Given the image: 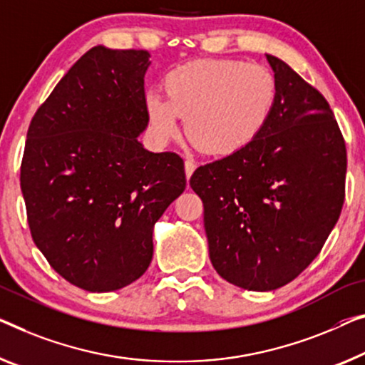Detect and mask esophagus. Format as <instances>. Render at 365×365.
I'll return each mask as SVG.
<instances>
[{"instance_id": "obj_1", "label": "esophagus", "mask_w": 365, "mask_h": 365, "mask_svg": "<svg viewBox=\"0 0 365 365\" xmlns=\"http://www.w3.org/2000/svg\"><path fill=\"white\" fill-rule=\"evenodd\" d=\"M195 165L193 160H185V175H187V178L192 177V173L195 172Z\"/></svg>"}]
</instances>
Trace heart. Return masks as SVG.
I'll return each mask as SVG.
<instances>
[{
	"label": "heart",
	"mask_w": 365,
	"mask_h": 365,
	"mask_svg": "<svg viewBox=\"0 0 365 365\" xmlns=\"http://www.w3.org/2000/svg\"><path fill=\"white\" fill-rule=\"evenodd\" d=\"M165 95L144 98L150 133L165 144L185 130L211 155H231L262 134L277 106L275 75L259 63L203 58L173 68L164 77Z\"/></svg>",
	"instance_id": "1"
}]
</instances>
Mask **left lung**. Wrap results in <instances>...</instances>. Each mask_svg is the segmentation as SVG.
Segmentation results:
<instances>
[{"label": "left lung", "mask_w": 365, "mask_h": 365, "mask_svg": "<svg viewBox=\"0 0 365 365\" xmlns=\"http://www.w3.org/2000/svg\"><path fill=\"white\" fill-rule=\"evenodd\" d=\"M267 61L279 86L267 128L190 178L215 270L254 292L284 287L313 262L346 192V143L328 101L284 61Z\"/></svg>", "instance_id": "1"}]
</instances>
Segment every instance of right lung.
Here are the masks:
<instances>
[{"label":"right lung","instance_id":"1","mask_svg":"<svg viewBox=\"0 0 365 365\" xmlns=\"http://www.w3.org/2000/svg\"><path fill=\"white\" fill-rule=\"evenodd\" d=\"M148 51L96 46L63 75L27 129L21 190L36 246L88 292H113L148 270L152 231L187 178L175 152L154 154L148 128Z\"/></svg>","mask_w":365,"mask_h":365}]
</instances>
